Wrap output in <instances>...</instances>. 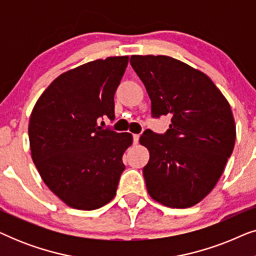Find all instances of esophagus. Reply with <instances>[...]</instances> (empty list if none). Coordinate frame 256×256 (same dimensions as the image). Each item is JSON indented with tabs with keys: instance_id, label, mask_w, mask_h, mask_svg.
Listing matches in <instances>:
<instances>
[{
	"instance_id": "34e87169",
	"label": "esophagus",
	"mask_w": 256,
	"mask_h": 256,
	"mask_svg": "<svg viewBox=\"0 0 256 256\" xmlns=\"http://www.w3.org/2000/svg\"><path fill=\"white\" fill-rule=\"evenodd\" d=\"M140 140V135L138 134H134L132 135V141H134V144H138Z\"/></svg>"
}]
</instances>
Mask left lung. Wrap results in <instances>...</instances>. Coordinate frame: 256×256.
Listing matches in <instances>:
<instances>
[{
	"label": "left lung",
	"instance_id": "8db88e82",
	"mask_svg": "<svg viewBox=\"0 0 256 256\" xmlns=\"http://www.w3.org/2000/svg\"><path fill=\"white\" fill-rule=\"evenodd\" d=\"M144 84L154 118L171 115L166 134L146 130L149 150L143 168L154 200L172 208H191L218 183L236 143L228 101L205 73L168 56H132Z\"/></svg>",
	"mask_w": 256,
	"mask_h": 256
}]
</instances>
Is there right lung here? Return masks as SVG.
I'll return each instance as SVG.
<instances>
[{
	"instance_id": "add662e5",
	"label": "right lung",
	"mask_w": 256,
	"mask_h": 256,
	"mask_svg": "<svg viewBox=\"0 0 256 256\" xmlns=\"http://www.w3.org/2000/svg\"><path fill=\"white\" fill-rule=\"evenodd\" d=\"M128 56L86 62L62 73L37 100L29 120L31 157L46 186L72 208H102L116 194L129 132L98 126L114 120V94Z\"/></svg>"
}]
</instances>
